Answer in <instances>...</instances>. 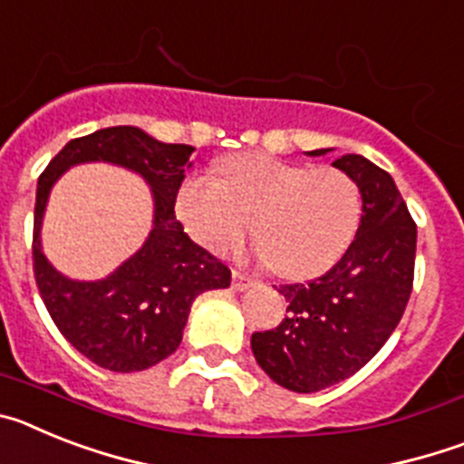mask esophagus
<instances>
[{
    "instance_id": "34e87169",
    "label": "esophagus",
    "mask_w": 464,
    "mask_h": 464,
    "mask_svg": "<svg viewBox=\"0 0 464 464\" xmlns=\"http://www.w3.org/2000/svg\"><path fill=\"white\" fill-rule=\"evenodd\" d=\"M253 283H256V278L248 276L246 272H239V269H235V272H232V288H235V290L251 288Z\"/></svg>"
}]
</instances>
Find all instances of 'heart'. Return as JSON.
<instances>
[{
	"label": "heart",
	"mask_w": 464,
	"mask_h": 464,
	"mask_svg": "<svg viewBox=\"0 0 464 464\" xmlns=\"http://www.w3.org/2000/svg\"><path fill=\"white\" fill-rule=\"evenodd\" d=\"M216 174L188 176L176 192V216L208 251L235 248L253 218L257 256L281 276L311 278L327 272L355 239L362 195L346 171L239 153L220 160Z\"/></svg>",
	"instance_id": "heart-1"
}]
</instances>
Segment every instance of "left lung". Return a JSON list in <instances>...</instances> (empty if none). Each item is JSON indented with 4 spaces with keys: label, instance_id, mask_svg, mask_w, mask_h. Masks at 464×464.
<instances>
[{
    "label": "left lung",
    "instance_id": "8db88e82",
    "mask_svg": "<svg viewBox=\"0 0 464 464\" xmlns=\"http://www.w3.org/2000/svg\"><path fill=\"white\" fill-rule=\"evenodd\" d=\"M332 165L362 195L355 239L323 276L281 285L288 315L251 337L257 364L293 392H318L362 370L395 332L413 285L416 223L392 176L353 153Z\"/></svg>",
    "mask_w": 464,
    "mask_h": 464
}]
</instances>
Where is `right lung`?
Segmentation results:
<instances>
[{"instance_id":"1","label":"right lung","mask_w":464,"mask_h":464,"mask_svg":"<svg viewBox=\"0 0 464 464\" xmlns=\"http://www.w3.org/2000/svg\"><path fill=\"white\" fill-rule=\"evenodd\" d=\"M192 146L162 143L132 125L72 139L36 183L32 260L41 299L79 353L111 372H141L174 353L195 297L227 288L232 274L176 220V192L192 165ZM109 161L142 176L154 192V229L130 261L102 282L63 277L40 251L47 195L69 166Z\"/></svg>"}]
</instances>
